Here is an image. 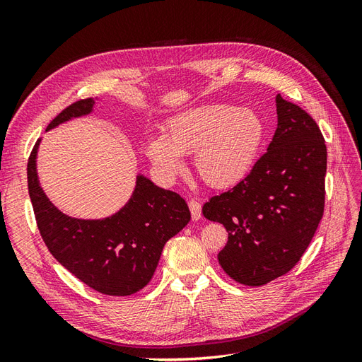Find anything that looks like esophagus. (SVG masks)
Wrapping results in <instances>:
<instances>
[{
  "mask_svg": "<svg viewBox=\"0 0 362 362\" xmlns=\"http://www.w3.org/2000/svg\"><path fill=\"white\" fill-rule=\"evenodd\" d=\"M189 208H190V213H192L193 221H199L201 216H202V206H201V204L196 201V199H190L189 201Z\"/></svg>",
  "mask_w": 362,
  "mask_h": 362,
  "instance_id": "34e87169",
  "label": "esophagus"
}]
</instances>
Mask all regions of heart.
Masks as SVG:
<instances>
[{
  "label": "heart",
  "mask_w": 362,
  "mask_h": 362,
  "mask_svg": "<svg viewBox=\"0 0 362 362\" xmlns=\"http://www.w3.org/2000/svg\"><path fill=\"white\" fill-rule=\"evenodd\" d=\"M266 128L249 107L201 104L173 115L163 137H149L146 154L156 168L173 177L182 170V156L194 152V169L214 189L243 181L259 157Z\"/></svg>",
  "instance_id": "b5f03b06"
}]
</instances>
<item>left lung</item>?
<instances>
[{"label": "left lung", "instance_id": "8db88e82", "mask_svg": "<svg viewBox=\"0 0 362 362\" xmlns=\"http://www.w3.org/2000/svg\"><path fill=\"white\" fill-rule=\"evenodd\" d=\"M276 113L278 128L266 154L243 181L202 206L205 218L228 231L218 264L249 287L264 286L296 266L325 210L327 154L322 131L279 93Z\"/></svg>", "mask_w": 362, "mask_h": 362}]
</instances>
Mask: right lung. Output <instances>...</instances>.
<instances>
[{"mask_svg":"<svg viewBox=\"0 0 362 362\" xmlns=\"http://www.w3.org/2000/svg\"><path fill=\"white\" fill-rule=\"evenodd\" d=\"M93 98L76 101L51 120L48 129L92 113ZM33 148L28 193L39 233L60 264L86 286L108 296H129L154 276L164 245L190 222V211L178 193L164 190L137 175L129 201L110 217L84 221L63 214L42 190Z\"/></svg>","mask_w":362,"mask_h":362,"instance_id":"right-lung-1","label":"right lung"}]
</instances>
